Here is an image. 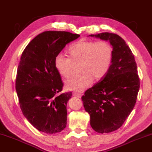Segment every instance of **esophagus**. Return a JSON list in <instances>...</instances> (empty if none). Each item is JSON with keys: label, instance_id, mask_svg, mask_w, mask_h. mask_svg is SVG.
<instances>
[{"label": "esophagus", "instance_id": "obj_1", "mask_svg": "<svg viewBox=\"0 0 152 152\" xmlns=\"http://www.w3.org/2000/svg\"><path fill=\"white\" fill-rule=\"evenodd\" d=\"M74 96H76V97H77V98H81V97H82V94H80V93H75V94H74Z\"/></svg>", "mask_w": 152, "mask_h": 152}]
</instances>
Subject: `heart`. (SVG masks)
I'll use <instances>...</instances> for the list:
<instances>
[{"instance_id":"1","label":"heart","mask_w":152,"mask_h":152,"mask_svg":"<svg viewBox=\"0 0 152 152\" xmlns=\"http://www.w3.org/2000/svg\"><path fill=\"white\" fill-rule=\"evenodd\" d=\"M113 48L107 41L81 40L69 49L70 58L58 54L54 58V66L60 75L68 78L72 75L73 63H81L80 75L71 77L65 82L69 91L82 92L89 87L93 77L103 78L110 70L113 59Z\"/></svg>"}]
</instances>
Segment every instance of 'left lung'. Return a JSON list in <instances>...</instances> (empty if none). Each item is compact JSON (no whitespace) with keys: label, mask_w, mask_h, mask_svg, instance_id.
Listing matches in <instances>:
<instances>
[{"label":"left lung","mask_w":152,"mask_h":152,"mask_svg":"<svg viewBox=\"0 0 152 152\" xmlns=\"http://www.w3.org/2000/svg\"><path fill=\"white\" fill-rule=\"evenodd\" d=\"M89 36L110 42L113 59L106 76L87 89L82 100L92 128L98 133H110L121 128L135 105L140 88L137 63L129 47L118 35Z\"/></svg>","instance_id":"1"}]
</instances>
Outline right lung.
I'll return each mask as SVG.
<instances>
[{
    "label": "right lung",
    "mask_w": 152,
    "mask_h": 152,
    "mask_svg": "<svg viewBox=\"0 0 152 152\" xmlns=\"http://www.w3.org/2000/svg\"><path fill=\"white\" fill-rule=\"evenodd\" d=\"M79 34L46 31L34 38L24 49L18 66L15 89L24 116L39 131L53 134L66 125V104L72 92L61 93V75L54 58Z\"/></svg>",
    "instance_id": "1"
}]
</instances>
